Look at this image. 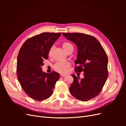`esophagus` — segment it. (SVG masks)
<instances>
[{
	"mask_svg": "<svg viewBox=\"0 0 126 126\" xmlns=\"http://www.w3.org/2000/svg\"><path fill=\"white\" fill-rule=\"evenodd\" d=\"M66 75H64V74H60V76L62 77H65Z\"/></svg>",
	"mask_w": 126,
	"mask_h": 126,
	"instance_id": "obj_1",
	"label": "esophagus"
}]
</instances>
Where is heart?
<instances>
[{
	"mask_svg": "<svg viewBox=\"0 0 126 126\" xmlns=\"http://www.w3.org/2000/svg\"><path fill=\"white\" fill-rule=\"evenodd\" d=\"M63 48V50L67 52L69 49L72 48L74 49L73 46H72L70 43H68V42H65L62 45ZM54 49V46H52L50 50L49 51L48 55L49 56H50L52 55V52L53 50ZM70 67V64L69 62H59L56 63L54 66V68L55 70H56L57 71H58L60 73L62 74H65L68 71V69Z\"/></svg>",
	"mask_w": 126,
	"mask_h": 126,
	"instance_id": "heart-1",
	"label": "heart"
}]
</instances>
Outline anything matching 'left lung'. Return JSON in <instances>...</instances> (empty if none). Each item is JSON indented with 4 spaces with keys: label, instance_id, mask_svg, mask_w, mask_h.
Listing matches in <instances>:
<instances>
[{
    "label": "left lung",
    "instance_id": "obj_1",
    "mask_svg": "<svg viewBox=\"0 0 126 126\" xmlns=\"http://www.w3.org/2000/svg\"><path fill=\"white\" fill-rule=\"evenodd\" d=\"M76 45L78 49L75 71L83 72V78L73 74L74 81L69 87L71 94L77 99L86 101L96 97L108 78V57L99 41L93 36L81 33H63Z\"/></svg>",
    "mask_w": 126,
    "mask_h": 126
}]
</instances>
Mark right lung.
Instances as JSON below:
<instances>
[{
  "label": "right lung",
  "mask_w": 126,
  "mask_h": 126,
  "mask_svg": "<svg viewBox=\"0 0 126 126\" xmlns=\"http://www.w3.org/2000/svg\"><path fill=\"white\" fill-rule=\"evenodd\" d=\"M61 33L43 32L27 40L18 53L17 74L20 84L26 94L38 101L46 99L53 93V89L60 77L59 74H50L42 70L45 59L52 45Z\"/></svg>",
  "instance_id": "obj_1"
}]
</instances>
